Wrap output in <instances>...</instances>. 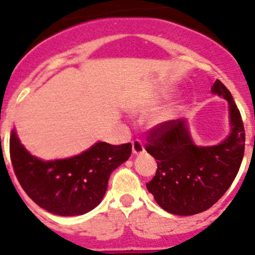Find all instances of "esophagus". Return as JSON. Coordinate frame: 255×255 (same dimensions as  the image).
<instances>
[{
    "label": "esophagus",
    "instance_id": "esophagus-1",
    "mask_svg": "<svg viewBox=\"0 0 255 255\" xmlns=\"http://www.w3.org/2000/svg\"><path fill=\"white\" fill-rule=\"evenodd\" d=\"M132 153L135 154V155H139V154H143L144 151H145V149H144V145L143 143L140 141L139 139H135L132 140Z\"/></svg>",
    "mask_w": 255,
    "mask_h": 255
}]
</instances>
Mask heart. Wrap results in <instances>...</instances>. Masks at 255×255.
<instances>
[{"label":"heart","mask_w":255,"mask_h":255,"mask_svg":"<svg viewBox=\"0 0 255 255\" xmlns=\"http://www.w3.org/2000/svg\"><path fill=\"white\" fill-rule=\"evenodd\" d=\"M169 116H170V114H167V116H165V119H167V118H169Z\"/></svg>","instance_id":"obj_1"}]
</instances>
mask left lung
Segmentation results:
<instances>
[{"label":"left lung","instance_id":"left-lung-1","mask_svg":"<svg viewBox=\"0 0 255 255\" xmlns=\"http://www.w3.org/2000/svg\"><path fill=\"white\" fill-rule=\"evenodd\" d=\"M211 92L229 102L231 131L223 143L197 146L183 119L154 126L146 136L145 150L158 164L146 188L156 204L173 215L200 214L216 204L237 177L244 156V125L230 91L216 79Z\"/></svg>","mask_w":255,"mask_h":255}]
</instances>
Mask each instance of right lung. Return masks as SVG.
Instances as JSON below:
<instances>
[{"label":"right lung","instance_id":"add662e5","mask_svg":"<svg viewBox=\"0 0 255 255\" xmlns=\"http://www.w3.org/2000/svg\"><path fill=\"white\" fill-rule=\"evenodd\" d=\"M131 144L96 143L67 159L41 160L20 143L15 130L10 136V156L22 190L50 214L77 216L100 204L112 170L129 159Z\"/></svg>","mask_w":255,"mask_h":255}]
</instances>
